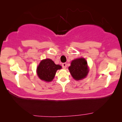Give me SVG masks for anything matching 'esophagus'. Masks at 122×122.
<instances>
[{"label":"esophagus","instance_id":"34e87169","mask_svg":"<svg viewBox=\"0 0 122 122\" xmlns=\"http://www.w3.org/2000/svg\"><path fill=\"white\" fill-rule=\"evenodd\" d=\"M62 67H63V69H66V63H63V64H62Z\"/></svg>","mask_w":122,"mask_h":122}]
</instances>
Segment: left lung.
Returning <instances> with one entry per match:
<instances>
[{
  "mask_svg": "<svg viewBox=\"0 0 122 122\" xmlns=\"http://www.w3.org/2000/svg\"><path fill=\"white\" fill-rule=\"evenodd\" d=\"M68 69L71 76L76 81L84 79L89 71L87 61L83 58H78L71 61V66Z\"/></svg>",
  "mask_w": 122,
  "mask_h": 122,
  "instance_id": "1",
  "label": "left lung"
}]
</instances>
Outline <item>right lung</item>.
<instances>
[{
  "instance_id": "obj_1",
  "label": "right lung",
  "mask_w": 122,
  "mask_h": 122,
  "mask_svg": "<svg viewBox=\"0 0 122 122\" xmlns=\"http://www.w3.org/2000/svg\"><path fill=\"white\" fill-rule=\"evenodd\" d=\"M61 68L60 65L56 64L52 60L46 59L41 61L36 69V72L40 79L49 82L54 79L57 70Z\"/></svg>"
}]
</instances>
